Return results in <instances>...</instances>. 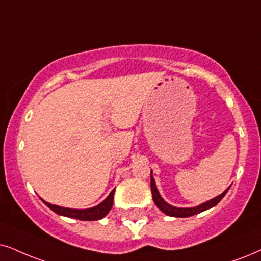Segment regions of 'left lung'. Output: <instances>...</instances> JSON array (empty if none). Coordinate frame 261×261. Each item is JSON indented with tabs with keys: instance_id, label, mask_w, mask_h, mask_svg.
<instances>
[{
	"instance_id": "1",
	"label": "left lung",
	"mask_w": 261,
	"mask_h": 261,
	"mask_svg": "<svg viewBox=\"0 0 261 261\" xmlns=\"http://www.w3.org/2000/svg\"><path fill=\"white\" fill-rule=\"evenodd\" d=\"M150 189H151V195H153V200H154L155 204L158 206V208H159L160 211H163L165 214H167V216H170V217L186 218V217H191V216H194V214L201 213V212H203V211L212 208V207L216 206L217 203H219V201L222 200L224 196H225V194L227 193V190H229V188H227V189L224 191L223 194H220L219 196L214 197V199L207 201V202L200 204V206L193 207V208H178V207H173L167 202H165V201L163 200V197L160 196L159 191H158V189H156L155 180H154L153 176H151V172H150Z\"/></svg>"
}]
</instances>
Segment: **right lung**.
Wrapping results in <instances>:
<instances>
[{
	"instance_id": "add662e5",
	"label": "right lung",
	"mask_w": 261,
	"mask_h": 261,
	"mask_svg": "<svg viewBox=\"0 0 261 261\" xmlns=\"http://www.w3.org/2000/svg\"><path fill=\"white\" fill-rule=\"evenodd\" d=\"M113 189L111 191V194L105 201H102L100 204L92 207V208H87V210H72V208H65V207H59L55 206V204H51L49 202H45L43 201L51 211H54L55 213L60 214V216L70 217V218H75L79 220H97L103 218L106 214L110 212L112 206H113V196H114Z\"/></svg>"
}]
</instances>
